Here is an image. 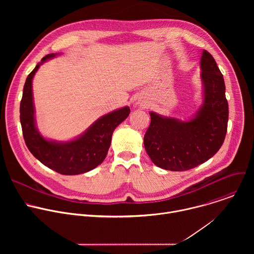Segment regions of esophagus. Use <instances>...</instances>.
Listing matches in <instances>:
<instances>
[{
	"mask_svg": "<svg viewBox=\"0 0 254 254\" xmlns=\"http://www.w3.org/2000/svg\"><path fill=\"white\" fill-rule=\"evenodd\" d=\"M138 104H140V106H144L142 103H138Z\"/></svg>",
	"mask_w": 254,
	"mask_h": 254,
	"instance_id": "obj_1",
	"label": "esophagus"
}]
</instances>
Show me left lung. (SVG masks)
<instances>
[{
	"label": "left lung",
	"instance_id": "obj_1",
	"mask_svg": "<svg viewBox=\"0 0 254 254\" xmlns=\"http://www.w3.org/2000/svg\"><path fill=\"white\" fill-rule=\"evenodd\" d=\"M200 68L202 103L189 120L150 113L143 146L159 168L176 172L193 169L212 158L224 141L228 123L224 78L206 50L202 52Z\"/></svg>",
	"mask_w": 254,
	"mask_h": 254
}]
</instances>
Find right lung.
Wrapping results in <instances>:
<instances>
[{
    "instance_id": "add662e5",
    "label": "right lung",
    "mask_w": 254,
    "mask_h": 254,
    "mask_svg": "<svg viewBox=\"0 0 254 254\" xmlns=\"http://www.w3.org/2000/svg\"><path fill=\"white\" fill-rule=\"evenodd\" d=\"M57 55H46L28 75L20 104V121L27 148L36 159L62 175H79L93 170L103 162L111 147L114 130L128 117L130 110L124 106L108 113L96 120L84 132L67 141L43 136L36 125L32 81L39 67Z\"/></svg>"
}]
</instances>
